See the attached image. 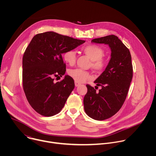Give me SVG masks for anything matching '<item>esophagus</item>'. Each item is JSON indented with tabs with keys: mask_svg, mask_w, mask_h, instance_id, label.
Wrapping results in <instances>:
<instances>
[{
	"mask_svg": "<svg viewBox=\"0 0 156 156\" xmlns=\"http://www.w3.org/2000/svg\"><path fill=\"white\" fill-rule=\"evenodd\" d=\"M80 84H80V83H78V82H76V81L75 82V86H76V87L79 86Z\"/></svg>",
	"mask_w": 156,
	"mask_h": 156,
	"instance_id": "obj_1",
	"label": "esophagus"
}]
</instances>
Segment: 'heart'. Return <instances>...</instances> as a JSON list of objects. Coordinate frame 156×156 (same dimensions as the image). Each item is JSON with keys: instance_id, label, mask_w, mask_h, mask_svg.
I'll return each instance as SVG.
<instances>
[{"instance_id": "1", "label": "heart", "mask_w": 156, "mask_h": 156, "mask_svg": "<svg viewBox=\"0 0 156 156\" xmlns=\"http://www.w3.org/2000/svg\"><path fill=\"white\" fill-rule=\"evenodd\" d=\"M84 53L92 60V67L96 70H103L106 66L107 62L102 57L104 54V49L97 45H87L83 48ZM64 61L70 65L75 63L76 53L75 51L70 49L65 52L63 55ZM69 75L76 81L82 83L87 80L92 78V75L86 71L80 69H72L69 71Z\"/></svg>"}]
</instances>
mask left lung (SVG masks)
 Returning <instances> with one entry per match:
<instances>
[{
  "label": "left lung",
  "mask_w": 156,
  "mask_h": 156,
  "mask_svg": "<svg viewBox=\"0 0 156 156\" xmlns=\"http://www.w3.org/2000/svg\"><path fill=\"white\" fill-rule=\"evenodd\" d=\"M91 42L107 44L111 50L107 66L94 82L101 89L98 92L86 85L87 92L83 100L86 114L94 120H104L115 115L125 101L133 78L131 56L129 49L115 35L94 39Z\"/></svg>",
  "instance_id": "8db88e82"
}]
</instances>
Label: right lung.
Instances as JSON below:
<instances>
[{
  "mask_svg": "<svg viewBox=\"0 0 156 156\" xmlns=\"http://www.w3.org/2000/svg\"><path fill=\"white\" fill-rule=\"evenodd\" d=\"M84 42L53 31L37 34L31 41L23 57V86L28 102L38 114L51 117L63 107L75 83L69 75L54 81L66 72L62 54Z\"/></svg>",
  "mask_w": 156,
  "mask_h": 156,
  "instance_id": "obj_1",
  "label": "right lung"
}]
</instances>
